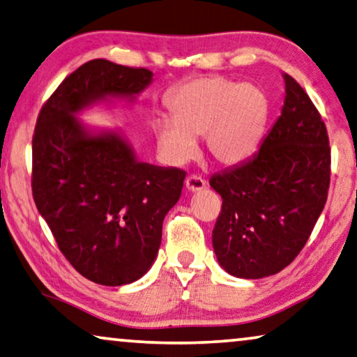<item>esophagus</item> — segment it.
<instances>
[{"mask_svg":"<svg viewBox=\"0 0 357 357\" xmlns=\"http://www.w3.org/2000/svg\"><path fill=\"white\" fill-rule=\"evenodd\" d=\"M184 184H185V189H188L189 192H197V190H202L206 188L205 179L202 176H197V174H189V176L185 178Z\"/></svg>","mask_w":357,"mask_h":357,"instance_id":"esophagus-1","label":"esophagus"}]
</instances>
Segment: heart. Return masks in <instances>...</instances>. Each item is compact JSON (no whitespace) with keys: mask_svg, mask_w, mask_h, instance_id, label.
<instances>
[{"mask_svg":"<svg viewBox=\"0 0 357 357\" xmlns=\"http://www.w3.org/2000/svg\"><path fill=\"white\" fill-rule=\"evenodd\" d=\"M169 119L153 121L152 132L165 160L181 165L194 157L204 136L206 155L236 167L257 152L269 120V98L253 83L222 75L189 79L167 98Z\"/></svg>","mask_w":357,"mask_h":357,"instance_id":"obj_1","label":"heart"}]
</instances>
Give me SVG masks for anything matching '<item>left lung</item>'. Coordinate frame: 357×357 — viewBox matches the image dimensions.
<instances>
[{"mask_svg":"<svg viewBox=\"0 0 357 357\" xmlns=\"http://www.w3.org/2000/svg\"><path fill=\"white\" fill-rule=\"evenodd\" d=\"M282 77L284 107L259 151L210 179L222 199L213 248L236 278L261 279L287 268L305 247L327 202L326 123L296 79L289 73Z\"/></svg>","mask_w":357,"mask_h":357,"instance_id":"obj_1","label":"left lung"}]
</instances>
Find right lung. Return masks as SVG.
Returning a JSON list of instances; mask_svg holds the SVG:
<instances>
[{"mask_svg": "<svg viewBox=\"0 0 357 357\" xmlns=\"http://www.w3.org/2000/svg\"><path fill=\"white\" fill-rule=\"evenodd\" d=\"M152 79L142 67L93 59L43 104L31 139V194L67 261L100 285L144 275L185 172L136 162L116 132L89 136L75 114L107 96H135Z\"/></svg>", "mask_w": 357, "mask_h": 357, "instance_id": "add662e5", "label": "right lung"}]
</instances>
